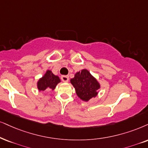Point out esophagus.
<instances>
[{"mask_svg":"<svg viewBox=\"0 0 148 148\" xmlns=\"http://www.w3.org/2000/svg\"><path fill=\"white\" fill-rule=\"evenodd\" d=\"M61 80H62L63 82H65V83H67L69 80V76L66 75H63L61 76Z\"/></svg>","mask_w":148,"mask_h":148,"instance_id":"34e87169","label":"esophagus"}]
</instances>
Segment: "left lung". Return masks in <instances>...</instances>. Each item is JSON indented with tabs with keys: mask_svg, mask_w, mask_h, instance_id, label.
Here are the masks:
<instances>
[{
	"mask_svg": "<svg viewBox=\"0 0 148 148\" xmlns=\"http://www.w3.org/2000/svg\"><path fill=\"white\" fill-rule=\"evenodd\" d=\"M70 83L75 89L77 96L85 102L96 98L101 87L98 80L86 69L76 72L74 77L70 79Z\"/></svg>",
	"mask_w": 148,
	"mask_h": 148,
	"instance_id": "left-lung-1",
	"label": "left lung"
}]
</instances>
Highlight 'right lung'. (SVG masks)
Here are the masks:
<instances>
[{"label":"right lung","instance_id":"obj_1","mask_svg":"<svg viewBox=\"0 0 148 148\" xmlns=\"http://www.w3.org/2000/svg\"><path fill=\"white\" fill-rule=\"evenodd\" d=\"M61 83V79L57 75H55L51 70H46L42 78L37 80V87L39 91L48 90H55L57 85Z\"/></svg>","mask_w":148,"mask_h":148}]
</instances>
